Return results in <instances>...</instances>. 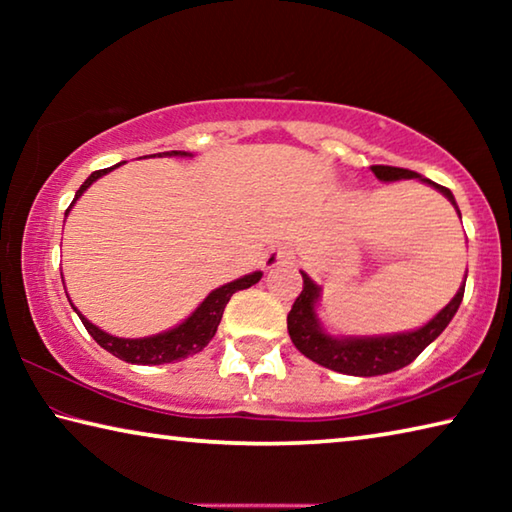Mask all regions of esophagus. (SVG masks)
I'll return each mask as SVG.
<instances>
[{"mask_svg": "<svg viewBox=\"0 0 512 512\" xmlns=\"http://www.w3.org/2000/svg\"><path fill=\"white\" fill-rule=\"evenodd\" d=\"M289 255H291V250L287 248V246H282V244H277V246H273L271 250H268V253L264 255V266L266 268H273V266H277V264H284L289 259Z\"/></svg>", "mask_w": 512, "mask_h": 512, "instance_id": "obj_1", "label": "esophagus"}]
</instances>
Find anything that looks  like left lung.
Here are the masks:
<instances>
[{"label":"left lung","instance_id":"8db88e82","mask_svg":"<svg viewBox=\"0 0 512 512\" xmlns=\"http://www.w3.org/2000/svg\"><path fill=\"white\" fill-rule=\"evenodd\" d=\"M372 173H375L379 180H384V183L418 178L422 183L431 185L433 189H438L440 194L447 196L458 212L454 194L449 192L447 187L431 183L429 178H422L420 173L400 167H386V164H375ZM458 216H461V212H458ZM463 293L465 282L463 287L456 291V296L449 300V305L445 309H440L427 325L413 329V332L386 336H329L325 329L320 327L316 316L320 287L307 273H302V291L289 311L287 327L293 345H296L307 359L316 361L318 366H325L329 370L354 377L386 375V372H395L409 366L431 341H436L438 336L443 334V329L449 325V320L454 318L458 307H461Z\"/></svg>","mask_w":512,"mask_h":512}]
</instances>
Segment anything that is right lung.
Masks as SVG:
<instances>
[{"mask_svg":"<svg viewBox=\"0 0 512 512\" xmlns=\"http://www.w3.org/2000/svg\"><path fill=\"white\" fill-rule=\"evenodd\" d=\"M158 155H180V158H185V155H192V153L171 151V153H158ZM119 164H115V167H119ZM115 167L99 169V171L90 173L88 180H85V183L79 187V192H76L72 205L79 201L81 194L94 183V180L106 176V173ZM72 205L67 207L65 214H69ZM259 280H262V271H255L250 275L239 277V280H235V282L223 284V287L214 289L210 296H207L201 305L196 307L194 314L187 320H183L178 327L169 329V332L155 334V336H144V339H119V336L103 332V329H99L97 325H92L90 320L72 305V302H69V305L74 307V311L79 314L85 329H88L92 339L97 341L103 350H108L110 354H115L117 359L126 361V363H137V366H160V363H173V361L187 359V357H192V354L201 352L205 345L212 341V336L216 334V327H219V323H221L223 309L230 302L232 293L253 287V284H257Z\"/></svg>","mask_w":512,"mask_h":512,"instance_id":"1","label":"right lung"}]
</instances>
